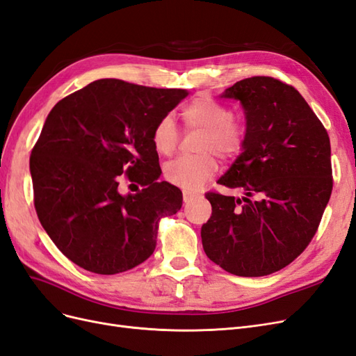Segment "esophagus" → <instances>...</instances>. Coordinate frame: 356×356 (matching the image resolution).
<instances>
[{"instance_id": "34e87169", "label": "esophagus", "mask_w": 356, "mask_h": 356, "mask_svg": "<svg viewBox=\"0 0 356 356\" xmlns=\"http://www.w3.org/2000/svg\"><path fill=\"white\" fill-rule=\"evenodd\" d=\"M201 193L198 192H191V191H183V201L185 202H191L193 201L195 198H200Z\"/></svg>"}]
</instances>
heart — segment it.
<instances>
[{"label":"heart","instance_id":"b5f03b06","mask_svg":"<svg viewBox=\"0 0 356 356\" xmlns=\"http://www.w3.org/2000/svg\"><path fill=\"white\" fill-rule=\"evenodd\" d=\"M181 118L188 129L202 131L198 151L193 156H179L164 167V176L171 185L186 191L200 189L211 180L217 170L216 155L225 159L235 158L245 140V127L223 103L200 96L181 109ZM152 143L161 155H171L179 143V130L170 115L159 120L152 130Z\"/></svg>","mask_w":356,"mask_h":356}]
</instances>
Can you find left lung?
<instances>
[{
	"label": "left lung",
	"instance_id": "1",
	"mask_svg": "<svg viewBox=\"0 0 356 356\" xmlns=\"http://www.w3.org/2000/svg\"><path fill=\"white\" fill-rule=\"evenodd\" d=\"M239 100L247 129L243 152L220 185L243 198L205 193L211 217L201 227L205 254L238 277H265L299 257L331 197L330 137L294 87L272 76L225 90Z\"/></svg>",
	"mask_w": 356,
	"mask_h": 356
}]
</instances>
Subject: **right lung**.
<instances>
[{
    "label": "right lung",
    "instance_id": "add662e5",
    "mask_svg": "<svg viewBox=\"0 0 356 356\" xmlns=\"http://www.w3.org/2000/svg\"><path fill=\"white\" fill-rule=\"evenodd\" d=\"M186 96L105 78L49 113L31 152L33 204L44 231L79 268L115 275L154 253L159 220L176 214L183 198L158 181L152 130ZM121 174L143 189L122 195Z\"/></svg>",
    "mask_w": 356,
    "mask_h": 356
}]
</instances>
